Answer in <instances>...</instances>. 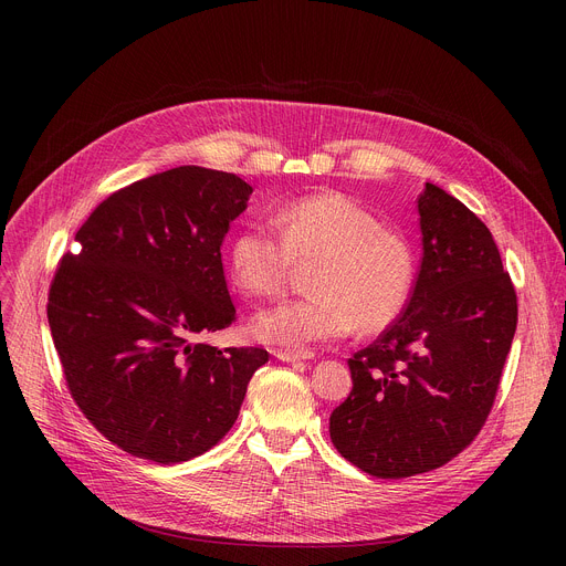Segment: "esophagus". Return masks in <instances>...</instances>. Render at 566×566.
I'll list each match as a JSON object with an SVG mask.
<instances>
[{
  "label": "esophagus",
  "instance_id": "1",
  "mask_svg": "<svg viewBox=\"0 0 566 566\" xmlns=\"http://www.w3.org/2000/svg\"><path fill=\"white\" fill-rule=\"evenodd\" d=\"M273 356L280 358L282 363H297V360H311L315 354L313 352H302V349H275Z\"/></svg>",
  "mask_w": 566,
  "mask_h": 566
}]
</instances>
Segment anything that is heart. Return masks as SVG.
<instances>
[{
    "label": "heart",
    "instance_id": "1",
    "mask_svg": "<svg viewBox=\"0 0 566 566\" xmlns=\"http://www.w3.org/2000/svg\"><path fill=\"white\" fill-rule=\"evenodd\" d=\"M277 234L260 223L232 239L228 269L251 297H273L291 280L293 264H313L311 297L264 308L253 334L277 347H308L345 338L354 327L385 332L406 308L415 282L408 241L340 192L293 199L273 217Z\"/></svg>",
    "mask_w": 566,
    "mask_h": 566
}]
</instances>
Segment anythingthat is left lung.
Listing matches in <instances>:
<instances>
[{
    "instance_id": "left-lung-1",
    "label": "left lung",
    "mask_w": 566,
    "mask_h": 566,
    "mask_svg": "<svg viewBox=\"0 0 566 566\" xmlns=\"http://www.w3.org/2000/svg\"><path fill=\"white\" fill-rule=\"evenodd\" d=\"M417 208L423 258L412 295L349 358L354 387L329 419L336 450L380 479L441 468L472 443L517 327V295L486 223L434 184Z\"/></svg>"
}]
</instances>
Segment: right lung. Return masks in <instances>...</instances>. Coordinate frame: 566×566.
<instances>
[{
	"mask_svg": "<svg viewBox=\"0 0 566 566\" xmlns=\"http://www.w3.org/2000/svg\"><path fill=\"white\" fill-rule=\"evenodd\" d=\"M253 188L181 166L109 195L49 289V327L75 406L120 450L181 463L237 421L269 352L195 338L230 327L221 244Z\"/></svg>",
	"mask_w": 566,
	"mask_h": 566,
	"instance_id": "add662e5",
	"label": "right lung"
}]
</instances>
